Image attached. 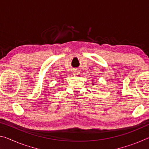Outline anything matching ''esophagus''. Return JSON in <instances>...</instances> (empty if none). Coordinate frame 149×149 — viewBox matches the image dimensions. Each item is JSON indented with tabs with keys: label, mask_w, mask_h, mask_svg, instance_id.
Segmentation results:
<instances>
[{
	"label": "esophagus",
	"mask_w": 149,
	"mask_h": 149,
	"mask_svg": "<svg viewBox=\"0 0 149 149\" xmlns=\"http://www.w3.org/2000/svg\"><path fill=\"white\" fill-rule=\"evenodd\" d=\"M79 74V71H78V70H75V71L74 72V75H77Z\"/></svg>",
	"instance_id": "esophagus-1"
}]
</instances>
